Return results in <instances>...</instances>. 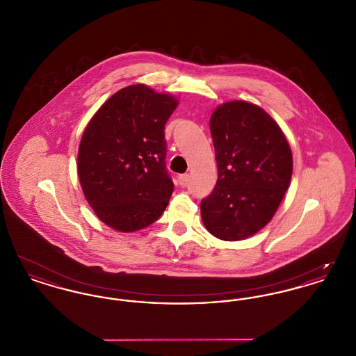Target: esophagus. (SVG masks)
<instances>
[{
	"mask_svg": "<svg viewBox=\"0 0 356 356\" xmlns=\"http://www.w3.org/2000/svg\"><path fill=\"white\" fill-rule=\"evenodd\" d=\"M177 180H179V184H180V186H188V183H189V175H186V173L180 175V176L177 177Z\"/></svg>",
	"mask_w": 356,
	"mask_h": 356,
	"instance_id": "obj_1",
	"label": "esophagus"
}]
</instances>
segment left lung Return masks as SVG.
Listing matches in <instances>:
<instances>
[{"label": "left lung", "mask_w": 356, "mask_h": 356, "mask_svg": "<svg viewBox=\"0 0 356 356\" xmlns=\"http://www.w3.org/2000/svg\"><path fill=\"white\" fill-rule=\"evenodd\" d=\"M218 163V181L202 200L209 234L236 241L271 221L292 176V152L271 116L247 102H228L209 121Z\"/></svg>", "instance_id": "1"}]
</instances>
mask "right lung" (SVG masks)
Segmentation results:
<instances>
[{
	"mask_svg": "<svg viewBox=\"0 0 356 356\" xmlns=\"http://www.w3.org/2000/svg\"><path fill=\"white\" fill-rule=\"evenodd\" d=\"M179 102L147 85H129L104 102L85 128L77 173L97 218L135 232L165 211L173 183L164 128Z\"/></svg>",
	"mask_w": 356,
	"mask_h": 356,
	"instance_id": "1",
	"label": "right lung"
}]
</instances>
